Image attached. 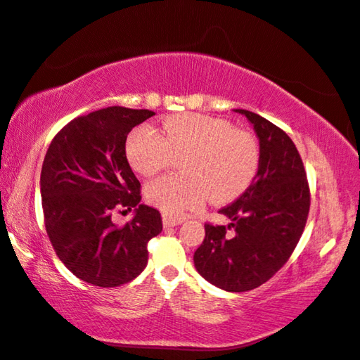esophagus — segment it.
Here are the masks:
<instances>
[{
	"instance_id": "esophagus-1",
	"label": "esophagus",
	"mask_w": 360,
	"mask_h": 360,
	"mask_svg": "<svg viewBox=\"0 0 360 360\" xmlns=\"http://www.w3.org/2000/svg\"><path fill=\"white\" fill-rule=\"evenodd\" d=\"M185 218L181 217H172V215H162V226L164 228H174V226H179L184 223Z\"/></svg>"
}]
</instances>
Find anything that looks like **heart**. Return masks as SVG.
I'll use <instances>...</instances> for the list:
<instances>
[{
  "instance_id": "1",
  "label": "heart",
  "mask_w": 360,
  "mask_h": 360,
  "mask_svg": "<svg viewBox=\"0 0 360 360\" xmlns=\"http://www.w3.org/2000/svg\"><path fill=\"white\" fill-rule=\"evenodd\" d=\"M129 166L150 176L180 156L184 174L162 175L145 185V199L170 215L196 209L210 198L213 204H228L248 190L261 164L256 139L236 129L228 120L204 113L167 117L161 131L139 124L124 143Z\"/></svg>"
}]
</instances>
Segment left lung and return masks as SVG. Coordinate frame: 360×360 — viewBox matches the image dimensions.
I'll use <instances>...</instances> for the list:
<instances>
[{
  "label": "left lung",
  "mask_w": 360,
  "mask_h": 360,
  "mask_svg": "<svg viewBox=\"0 0 360 360\" xmlns=\"http://www.w3.org/2000/svg\"><path fill=\"white\" fill-rule=\"evenodd\" d=\"M236 112L250 120L259 137V170L248 190L219 210L231 223L205 224L194 266L212 285L245 292L269 281L291 257L310 212V186L291 137L255 112Z\"/></svg>",
  "instance_id": "8db88e82"
}]
</instances>
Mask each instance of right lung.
Returning a JSON list of instances; mask_svg holds the SVG:
<instances>
[{"label": "right lung", "instance_id": "add662e5", "mask_svg": "<svg viewBox=\"0 0 360 360\" xmlns=\"http://www.w3.org/2000/svg\"><path fill=\"white\" fill-rule=\"evenodd\" d=\"M147 109L112 105L69 122L53 137L41 170L44 223L60 261L93 286L134 280L148 262L161 213L141 202V184L126 160L131 129L153 117ZM136 210L123 226L113 212Z\"/></svg>", "mask_w": 360, "mask_h": 360}]
</instances>
